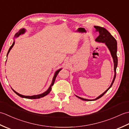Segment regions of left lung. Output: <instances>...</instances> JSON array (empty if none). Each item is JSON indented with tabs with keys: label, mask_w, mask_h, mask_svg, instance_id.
<instances>
[{
	"label": "left lung",
	"mask_w": 129,
	"mask_h": 129,
	"mask_svg": "<svg viewBox=\"0 0 129 129\" xmlns=\"http://www.w3.org/2000/svg\"><path fill=\"white\" fill-rule=\"evenodd\" d=\"M94 28L96 29V31H98L99 33V35L97 37L96 39H95V41L98 43H105V44L106 45L107 47L109 49V51H110L111 56L113 59L114 61V76L113 78V81L110 85V86H109V88L107 89L105 92H104L102 94H101L100 96H99L95 99H84L83 98H80L78 96L75 95L76 97L80 99L84 100V101H94L102 97L105 94V93L110 89V87L113 85V84L114 82L115 79L116 78V68L117 66V42L116 39L112 36L111 34L109 33L107 30L103 28V27L99 26H94Z\"/></svg>",
	"instance_id": "8db88e82"
}]
</instances>
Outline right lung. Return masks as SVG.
<instances>
[{
    "mask_svg": "<svg viewBox=\"0 0 129 129\" xmlns=\"http://www.w3.org/2000/svg\"><path fill=\"white\" fill-rule=\"evenodd\" d=\"M25 31H26V30H25V29H24V28H23V29H21L20 30H19L18 33H16L15 34V35H14V39H15V38H16L19 37L20 36V35H21L24 34V33H25ZM14 39V42H13V44L12 45V46H10L9 49V50H8V53H7V57L8 56V54L9 53V52H10L11 49H12V48L13 47V46L14 45V44H15V39ZM61 69H62L61 68V69H59V70H57L56 71L55 73V74H54V77H53V80H52L51 84V85H50V86L49 87L48 89L47 90H46V91H45L44 92L42 93V94H39V95H33V96H25V95H21V94H19L18 92H16L14 90H13V89L12 88V87H11V88L12 89V90H13V91L16 94H17L18 96H20V97H21V98H26V99H39V98H43V97H44V96H45L49 94V93L50 92V91L51 90V86H53V85H54L55 80V79H56V76H57V74H58L59 72H60V71L61 70Z\"/></svg>",
    "mask_w": 129,
    "mask_h": 129,
    "instance_id": "1",
    "label": "right lung"
}]
</instances>
